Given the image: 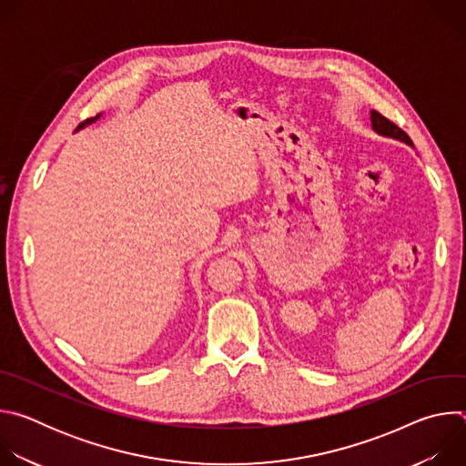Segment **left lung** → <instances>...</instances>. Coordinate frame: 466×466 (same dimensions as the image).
Wrapping results in <instances>:
<instances>
[{
    "instance_id": "left-lung-1",
    "label": "left lung",
    "mask_w": 466,
    "mask_h": 466,
    "mask_svg": "<svg viewBox=\"0 0 466 466\" xmlns=\"http://www.w3.org/2000/svg\"><path fill=\"white\" fill-rule=\"evenodd\" d=\"M370 123H372V128L378 132V135L387 137V138H394V140H400V142H404V144H408V146L413 147V142H411V138L406 135V132H404L400 127H398V125H394L390 119H387L385 116H381L380 112H376V110L370 112Z\"/></svg>"
}]
</instances>
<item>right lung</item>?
I'll list each match as a JSON object with an SVG mask.
<instances>
[{
    "label": "right lung",
    "mask_w": 466,
    "mask_h": 466,
    "mask_svg": "<svg viewBox=\"0 0 466 466\" xmlns=\"http://www.w3.org/2000/svg\"><path fill=\"white\" fill-rule=\"evenodd\" d=\"M99 116H101V114H97V116H96V117H90V119H86V121H83V123H81V125H79V127H77V130H79V128H85V127H86V125H92V123H94V121H96V119H99Z\"/></svg>",
    "instance_id": "obj_1"
}]
</instances>
